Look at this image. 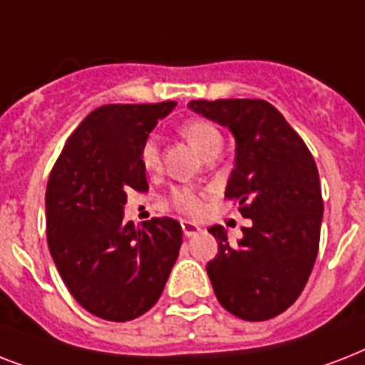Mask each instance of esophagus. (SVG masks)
Wrapping results in <instances>:
<instances>
[{"mask_svg": "<svg viewBox=\"0 0 365 365\" xmlns=\"http://www.w3.org/2000/svg\"><path fill=\"white\" fill-rule=\"evenodd\" d=\"M182 231L189 239V237H195L197 233H200V227L195 222H187V220H185V222H182Z\"/></svg>", "mask_w": 365, "mask_h": 365, "instance_id": "34e87169", "label": "esophagus"}]
</instances>
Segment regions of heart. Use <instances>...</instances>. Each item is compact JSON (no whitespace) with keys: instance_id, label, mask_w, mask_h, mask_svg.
<instances>
[{"instance_id":"b5f03b06","label":"heart","mask_w":365,"mask_h":365,"mask_svg":"<svg viewBox=\"0 0 365 365\" xmlns=\"http://www.w3.org/2000/svg\"><path fill=\"white\" fill-rule=\"evenodd\" d=\"M182 136L199 151L202 157L210 153H220L223 145L222 132L208 121H189L180 128ZM140 163L148 172L157 170L160 166V142L157 136H148L140 149ZM174 205L187 214H200L202 212V199L193 189H176L172 195Z\"/></svg>"}]
</instances>
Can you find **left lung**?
Instances as JSON below:
<instances>
[{
	"label": "left lung",
	"mask_w": 365,
	"mask_h": 365,
	"mask_svg": "<svg viewBox=\"0 0 365 365\" xmlns=\"http://www.w3.org/2000/svg\"><path fill=\"white\" fill-rule=\"evenodd\" d=\"M189 110L225 126L235 138V168L225 197L252 220L229 242L208 229L217 255L206 265L212 288L231 314L261 322L278 317L305 288L317 261L324 202L311 151L265 100H193Z\"/></svg>",
	"instance_id": "obj_1"
}]
</instances>
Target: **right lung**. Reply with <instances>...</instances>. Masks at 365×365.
<instances>
[{"instance_id":"right-lung-1","label":"right lung","mask_w":365,"mask_h":365,"mask_svg":"<svg viewBox=\"0 0 365 365\" xmlns=\"http://www.w3.org/2000/svg\"><path fill=\"white\" fill-rule=\"evenodd\" d=\"M176 102L102 106L68 138L45 193L47 240L73 299L111 322L142 317L159 301L182 246L172 217L134 227L126 191H148L140 149Z\"/></svg>"}]
</instances>
